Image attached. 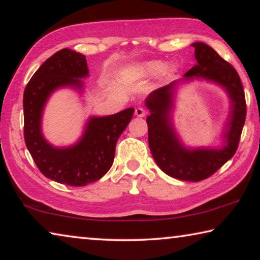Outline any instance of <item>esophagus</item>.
<instances>
[{
    "mask_svg": "<svg viewBox=\"0 0 260 260\" xmlns=\"http://www.w3.org/2000/svg\"><path fill=\"white\" fill-rule=\"evenodd\" d=\"M147 114V111L143 108H136L135 109V116L138 117H144Z\"/></svg>",
    "mask_w": 260,
    "mask_h": 260,
    "instance_id": "esophagus-1",
    "label": "esophagus"
}]
</instances>
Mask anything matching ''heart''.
<instances>
[{"label":"heart","mask_w":260,"mask_h":260,"mask_svg":"<svg viewBox=\"0 0 260 260\" xmlns=\"http://www.w3.org/2000/svg\"><path fill=\"white\" fill-rule=\"evenodd\" d=\"M165 65L160 60H151L148 61V63L143 64L142 67L140 68V73L142 76H155L164 70Z\"/></svg>","instance_id":"obj_1"}]
</instances>
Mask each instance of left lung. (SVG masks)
<instances>
[{
    "label": "left lung",
    "mask_w": 260,
    "mask_h": 260,
    "mask_svg": "<svg viewBox=\"0 0 260 260\" xmlns=\"http://www.w3.org/2000/svg\"><path fill=\"white\" fill-rule=\"evenodd\" d=\"M191 46L195 48L197 64L184 74V78H204L218 82L226 88L232 100L230 124L223 135L226 146L220 150H187L180 144L169 118L172 107L171 89L174 82L153 91L146 103L151 112L147 117L149 147L157 165L170 177L197 182L214 174L235 155L245 121L246 104L240 76L233 65L203 42H195Z\"/></svg>",
    "instance_id": "8db88e82"
}]
</instances>
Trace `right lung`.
<instances>
[{
  "label": "right lung",
  "mask_w": 260,
  "mask_h": 260,
  "mask_svg": "<svg viewBox=\"0 0 260 260\" xmlns=\"http://www.w3.org/2000/svg\"><path fill=\"white\" fill-rule=\"evenodd\" d=\"M88 76L86 57L61 49L49 57L30 78L24 90V139L45 177L72 187L98 181L112 166L116 144L133 117L134 109L108 117H93L80 142L67 149L51 147L41 134V114L47 99L63 86L81 88Z\"/></svg>",
  "instance_id": "right-lung-1"
}]
</instances>
